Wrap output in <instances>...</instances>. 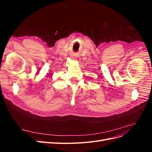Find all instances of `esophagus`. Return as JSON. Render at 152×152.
I'll list each match as a JSON object with an SVG mask.
<instances>
[{
    "mask_svg": "<svg viewBox=\"0 0 152 152\" xmlns=\"http://www.w3.org/2000/svg\"><path fill=\"white\" fill-rule=\"evenodd\" d=\"M72 59H73V60H75V61H79V59L78 58V57H75V56L73 57V58H72Z\"/></svg>",
    "mask_w": 152,
    "mask_h": 152,
    "instance_id": "esophagus-1",
    "label": "esophagus"
}]
</instances>
